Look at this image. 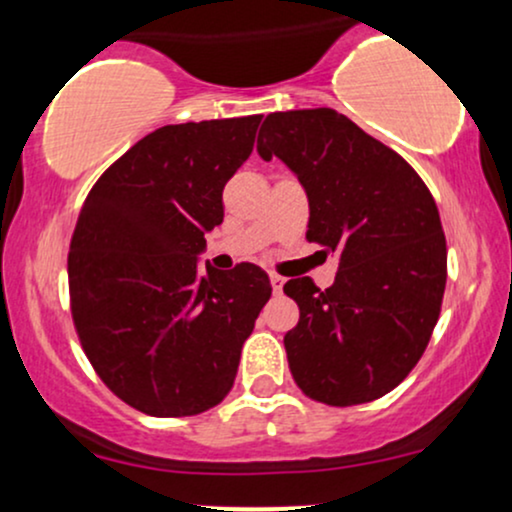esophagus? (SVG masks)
I'll list each match as a JSON object with an SVG mask.
<instances>
[{
  "label": "esophagus",
  "mask_w": 512,
  "mask_h": 512,
  "mask_svg": "<svg viewBox=\"0 0 512 512\" xmlns=\"http://www.w3.org/2000/svg\"><path fill=\"white\" fill-rule=\"evenodd\" d=\"M269 281H272V289H274V293H281V289H284V276H279V274H269Z\"/></svg>",
  "instance_id": "1"
}]
</instances>
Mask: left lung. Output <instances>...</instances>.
<instances>
[{
	"label": "left lung",
	"mask_w": 512,
	"mask_h": 512,
	"mask_svg": "<svg viewBox=\"0 0 512 512\" xmlns=\"http://www.w3.org/2000/svg\"><path fill=\"white\" fill-rule=\"evenodd\" d=\"M257 154L293 170L308 195L305 238L339 257L330 289L308 276L284 284L301 308L284 337L293 380L330 407L387 395L419 363L443 303L448 248L431 192L332 108L267 115Z\"/></svg>",
	"instance_id": "obj_1"
}]
</instances>
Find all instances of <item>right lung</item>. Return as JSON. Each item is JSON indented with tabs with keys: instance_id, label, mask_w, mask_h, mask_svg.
I'll use <instances>...</instances> for the list:
<instances>
[{
	"instance_id": "right-lung-1",
	"label": "right lung",
	"mask_w": 512,
	"mask_h": 512,
	"mask_svg": "<svg viewBox=\"0 0 512 512\" xmlns=\"http://www.w3.org/2000/svg\"><path fill=\"white\" fill-rule=\"evenodd\" d=\"M260 120L156 129L105 170L81 207L67 260L76 334L103 383L149 416L216 407L272 296L257 264L199 272L197 260Z\"/></svg>"
}]
</instances>
